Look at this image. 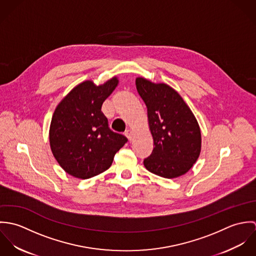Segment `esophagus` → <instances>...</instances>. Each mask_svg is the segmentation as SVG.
<instances>
[{"label": "esophagus", "mask_w": 256, "mask_h": 256, "mask_svg": "<svg viewBox=\"0 0 256 256\" xmlns=\"http://www.w3.org/2000/svg\"><path fill=\"white\" fill-rule=\"evenodd\" d=\"M125 136L128 138L129 141H132V139H133V133L131 132V130H127V131L125 132Z\"/></svg>", "instance_id": "esophagus-1"}]
</instances>
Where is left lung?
Segmentation results:
<instances>
[{"mask_svg": "<svg viewBox=\"0 0 256 256\" xmlns=\"http://www.w3.org/2000/svg\"><path fill=\"white\" fill-rule=\"evenodd\" d=\"M138 94L148 110L154 148L144 160L146 170L164 178L186 174L201 150L200 128L192 111L172 88L136 78Z\"/></svg>", "mask_w": 256, "mask_h": 256, "instance_id": "8db88e82", "label": "left lung"}]
</instances>
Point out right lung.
Instances as JSON below:
<instances>
[{"label": "right lung", "mask_w": 256, "mask_h": 256, "mask_svg": "<svg viewBox=\"0 0 256 256\" xmlns=\"http://www.w3.org/2000/svg\"><path fill=\"white\" fill-rule=\"evenodd\" d=\"M117 82L116 78L98 86L84 82L55 110L49 132L51 150L64 170L74 178L86 180L106 172L128 141L110 130L102 111Z\"/></svg>", "instance_id": "add662e5"}]
</instances>
